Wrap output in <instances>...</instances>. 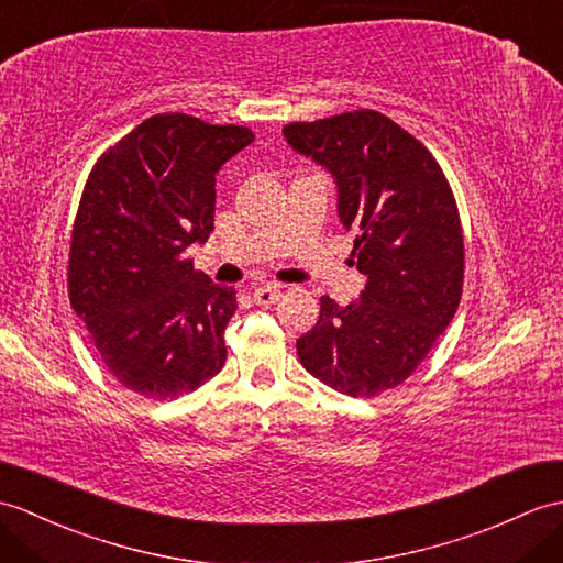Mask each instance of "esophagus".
Returning <instances> with one entry per match:
<instances>
[{"instance_id": "1", "label": "esophagus", "mask_w": 563, "mask_h": 563, "mask_svg": "<svg viewBox=\"0 0 563 563\" xmlns=\"http://www.w3.org/2000/svg\"><path fill=\"white\" fill-rule=\"evenodd\" d=\"M280 295H283V290L278 285H264V287H258V290H254V302L261 305V307L276 305Z\"/></svg>"}]
</instances>
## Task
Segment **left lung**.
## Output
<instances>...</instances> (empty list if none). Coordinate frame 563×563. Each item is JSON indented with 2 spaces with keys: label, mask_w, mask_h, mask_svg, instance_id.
I'll use <instances>...</instances> for the list:
<instances>
[{
  "label": "left lung",
  "mask_w": 563,
  "mask_h": 563,
  "mask_svg": "<svg viewBox=\"0 0 563 563\" xmlns=\"http://www.w3.org/2000/svg\"><path fill=\"white\" fill-rule=\"evenodd\" d=\"M287 143L333 175L338 216L355 232L357 302L321 297L297 357L319 382L372 398L402 384L434 347L463 295L459 206L424 143L376 110L283 129Z\"/></svg>",
  "instance_id": "left-lung-1"
}]
</instances>
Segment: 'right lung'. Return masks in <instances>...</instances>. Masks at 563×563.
I'll use <instances>...</instances> for the list:
<instances>
[{
  "label": "right lung",
  "mask_w": 563,
  "mask_h": 563,
  "mask_svg": "<svg viewBox=\"0 0 563 563\" xmlns=\"http://www.w3.org/2000/svg\"><path fill=\"white\" fill-rule=\"evenodd\" d=\"M254 141L238 124L153 114L88 175L69 246V299L108 372L143 398L173 400L228 357L234 287L194 268L213 232L216 175Z\"/></svg>",
  "instance_id": "1"
}]
</instances>
